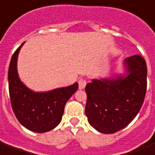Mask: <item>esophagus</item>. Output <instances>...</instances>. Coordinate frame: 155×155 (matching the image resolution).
<instances>
[{
	"label": "esophagus",
	"mask_w": 155,
	"mask_h": 155,
	"mask_svg": "<svg viewBox=\"0 0 155 155\" xmlns=\"http://www.w3.org/2000/svg\"><path fill=\"white\" fill-rule=\"evenodd\" d=\"M78 83H79V88L81 89V90L85 88V85H86V81L84 80V79H80L79 81H78Z\"/></svg>",
	"instance_id": "esophagus-1"
}]
</instances>
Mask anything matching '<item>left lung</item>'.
<instances>
[{
  "instance_id": "1",
  "label": "left lung",
  "mask_w": 155,
  "mask_h": 155,
  "mask_svg": "<svg viewBox=\"0 0 155 155\" xmlns=\"http://www.w3.org/2000/svg\"><path fill=\"white\" fill-rule=\"evenodd\" d=\"M125 75L92 80L85 86V115L100 133L114 134L127 127L137 116L147 90V65L135 54L124 59Z\"/></svg>"
}]
</instances>
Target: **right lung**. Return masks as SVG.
I'll list each match as a JSON object with an SVG mask.
<instances>
[{
	"label": "right lung",
	"instance_id": "1",
	"mask_svg": "<svg viewBox=\"0 0 155 155\" xmlns=\"http://www.w3.org/2000/svg\"><path fill=\"white\" fill-rule=\"evenodd\" d=\"M24 44V43H23ZM21 44L12 57L8 70V85L12 107L19 123L28 130L45 133L60 123L64 106L77 91L79 85L35 92L22 83L17 73V57Z\"/></svg>",
	"mask_w": 155,
	"mask_h": 155
}]
</instances>
